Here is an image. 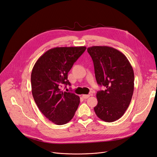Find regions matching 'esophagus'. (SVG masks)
Masks as SVG:
<instances>
[{
	"label": "esophagus",
	"mask_w": 157,
	"mask_h": 157,
	"mask_svg": "<svg viewBox=\"0 0 157 157\" xmlns=\"http://www.w3.org/2000/svg\"><path fill=\"white\" fill-rule=\"evenodd\" d=\"M82 97L84 98V99H87L90 97V95H82Z\"/></svg>",
	"instance_id": "obj_1"
}]
</instances>
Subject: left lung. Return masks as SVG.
<instances>
[{
  "instance_id": "1",
  "label": "left lung",
  "mask_w": 157,
  "mask_h": 157,
  "mask_svg": "<svg viewBox=\"0 0 157 157\" xmlns=\"http://www.w3.org/2000/svg\"><path fill=\"white\" fill-rule=\"evenodd\" d=\"M95 76L105 90L96 94L98 105L94 111L101 120L112 122L124 115L129 106L134 89V73L125 55L107 46L89 47Z\"/></svg>"
}]
</instances>
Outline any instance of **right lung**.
Segmentation results:
<instances>
[{"label": "right lung", "mask_w": 157, "mask_h": 157, "mask_svg": "<svg viewBox=\"0 0 157 157\" xmlns=\"http://www.w3.org/2000/svg\"><path fill=\"white\" fill-rule=\"evenodd\" d=\"M86 47H56L38 59L33 68L32 94L41 113L57 125H63L73 118L80 103L77 95L63 92L61 87L71 85L69 71Z\"/></svg>", "instance_id": "obj_1"}]
</instances>
